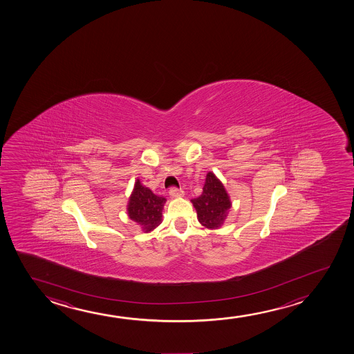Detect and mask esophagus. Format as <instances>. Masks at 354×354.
Returning <instances> with one entry per match:
<instances>
[{
    "instance_id": "obj_1",
    "label": "esophagus",
    "mask_w": 354,
    "mask_h": 354,
    "mask_svg": "<svg viewBox=\"0 0 354 354\" xmlns=\"http://www.w3.org/2000/svg\"><path fill=\"white\" fill-rule=\"evenodd\" d=\"M170 197H173V198H180V197H184L185 192L181 189H170L169 191Z\"/></svg>"
}]
</instances>
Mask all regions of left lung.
Segmentation results:
<instances>
[{
  "mask_svg": "<svg viewBox=\"0 0 354 354\" xmlns=\"http://www.w3.org/2000/svg\"><path fill=\"white\" fill-rule=\"evenodd\" d=\"M191 202L197 212L199 223L209 230H218L223 226L232 205L227 191L213 171L207 174L202 194Z\"/></svg>",
  "mask_w": 354,
  "mask_h": 354,
  "instance_id": "8db88e82",
  "label": "left lung"
}]
</instances>
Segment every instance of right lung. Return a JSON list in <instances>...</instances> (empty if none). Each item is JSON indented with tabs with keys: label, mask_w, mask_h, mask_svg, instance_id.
I'll use <instances>...</instances> for the list:
<instances>
[{
	"label": "right lung",
	"mask_w": 354,
	"mask_h": 354,
	"mask_svg": "<svg viewBox=\"0 0 354 354\" xmlns=\"http://www.w3.org/2000/svg\"><path fill=\"white\" fill-rule=\"evenodd\" d=\"M165 201V197L153 194L149 187L141 184L140 180L136 179L128 201L127 213L142 232L149 233L162 223Z\"/></svg>",
	"instance_id": "right-lung-1"
}]
</instances>
